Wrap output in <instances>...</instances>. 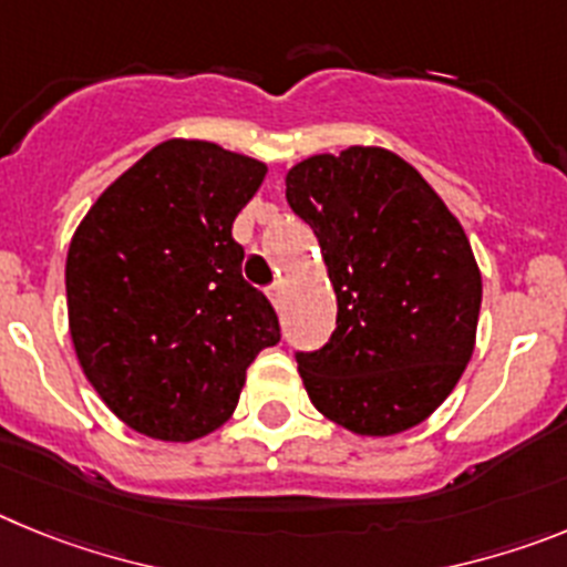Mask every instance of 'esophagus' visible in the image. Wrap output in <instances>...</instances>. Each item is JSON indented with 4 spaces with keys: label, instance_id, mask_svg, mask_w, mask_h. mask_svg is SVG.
I'll use <instances>...</instances> for the list:
<instances>
[{
    "label": "esophagus",
    "instance_id": "34e87169",
    "mask_svg": "<svg viewBox=\"0 0 567 567\" xmlns=\"http://www.w3.org/2000/svg\"><path fill=\"white\" fill-rule=\"evenodd\" d=\"M269 300H272V307L280 309V303H284V284H272V287L267 289Z\"/></svg>",
    "mask_w": 567,
    "mask_h": 567
}]
</instances>
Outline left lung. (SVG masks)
I'll return each instance as SVG.
<instances>
[{
	"mask_svg": "<svg viewBox=\"0 0 567 567\" xmlns=\"http://www.w3.org/2000/svg\"><path fill=\"white\" fill-rule=\"evenodd\" d=\"M287 202L315 229L338 298V329L298 354L312 405L360 437L432 417L477 343L483 275L457 215L385 147L309 155Z\"/></svg>",
	"mask_w": 567,
	"mask_h": 567,
	"instance_id": "left-lung-1",
	"label": "left lung"
}]
</instances>
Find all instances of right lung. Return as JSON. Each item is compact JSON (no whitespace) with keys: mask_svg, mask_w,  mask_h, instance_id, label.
Wrapping results in <instances>:
<instances>
[{"mask_svg":"<svg viewBox=\"0 0 567 567\" xmlns=\"http://www.w3.org/2000/svg\"><path fill=\"white\" fill-rule=\"evenodd\" d=\"M267 164L167 138L124 169L70 238L68 327L84 378L144 437L193 443L233 417L247 369L280 340L240 275L233 221Z\"/></svg>","mask_w":567,"mask_h":567,"instance_id":"obj_1","label":"right lung"}]
</instances>
